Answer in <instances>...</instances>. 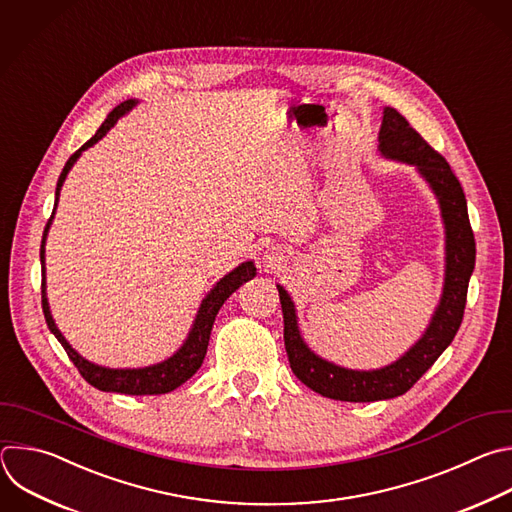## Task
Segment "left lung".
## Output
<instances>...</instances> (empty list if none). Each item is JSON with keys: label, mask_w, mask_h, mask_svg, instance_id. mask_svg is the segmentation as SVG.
<instances>
[{"label": "left lung", "mask_w": 512, "mask_h": 512, "mask_svg": "<svg viewBox=\"0 0 512 512\" xmlns=\"http://www.w3.org/2000/svg\"><path fill=\"white\" fill-rule=\"evenodd\" d=\"M379 151L389 159L416 165L432 185L446 224V282L426 335L401 359L375 371H353L317 357L304 345L298 333L294 304L288 292L278 286L284 315V347L292 373L306 387L341 401L389 399L414 387L452 343L462 325L468 282L476 260L474 232L470 228L466 197L458 177L448 161L391 107H385L383 111Z\"/></svg>", "instance_id": "8db88e82"}]
</instances>
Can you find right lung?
<instances>
[{
	"mask_svg": "<svg viewBox=\"0 0 512 512\" xmlns=\"http://www.w3.org/2000/svg\"><path fill=\"white\" fill-rule=\"evenodd\" d=\"M135 107V100H125L117 109H113L109 113V117L105 119V123L100 125V129L94 133V137H90L76 153L70 155V159L66 161L60 177H58V185H56V203H58V195H60V187L66 179V173L70 171V167L74 165V161L80 157V153L88 147H92L96 141H100L109 133L111 127H115V123L129 111ZM56 210V208H54ZM54 212L44 228V238H42V248H40V260L44 264V242H46V234L48 228L52 224ZM44 268V266H42ZM256 276V266L252 262H244L238 268H234L228 276H224L212 290L210 294L203 298L193 329L187 337V341L183 343V347L169 357L163 363L151 365V367H143V369H107L94 365L86 359H82L62 337V333L58 331V327L54 325V319L50 315V306H48V298H46V278H42V311H44V319L48 323V329L54 333V337L60 341V345L64 347L66 355L70 357V361L74 363V367L78 369V373L96 389L100 391H115V393H129V395H159V393H167L173 391L175 387H179L181 383H185L203 363V357L208 353V343H210V333L216 321L218 311L222 309V304L228 300V296L232 292H236L244 282L252 280Z\"/></svg>",
	"mask_w": 512,
	"mask_h": 512,
	"instance_id": "1",
	"label": "right lung"
}]
</instances>
